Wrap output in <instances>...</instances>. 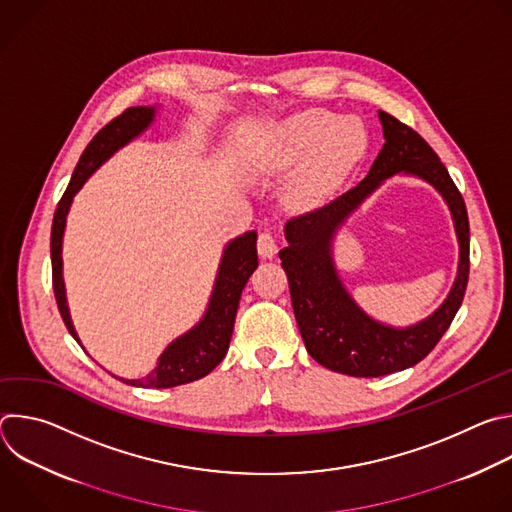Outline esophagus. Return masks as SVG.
<instances>
[{
  "mask_svg": "<svg viewBox=\"0 0 512 512\" xmlns=\"http://www.w3.org/2000/svg\"><path fill=\"white\" fill-rule=\"evenodd\" d=\"M257 251H259V257L261 259H273L275 253H277V243H275V237L269 233V231H263L257 239Z\"/></svg>",
  "mask_w": 512,
  "mask_h": 512,
  "instance_id": "34e87169",
  "label": "esophagus"
}]
</instances>
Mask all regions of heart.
Returning <instances> with one entry per match:
<instances>
[{"mask_svg": "<svg viewBox=\"0 0 512 512\" xmlns=\"http://www.w3.org/2000/svg\"><path fill=\"white\" fill-rule=\"evenodd\" d=\"M364 148L367 131L356 117L308 109L275 127L265 143L263 168L281 174L303 164L285 186V204L306 212L336 190Z\"/></svg>", "mask_w": 512, "mask_h": 512, "instance_id": "b5f03b06", "label": "heart"}]
</instances>
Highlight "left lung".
<instances>
[{
  "label": "left lung",
  "instance_id": "obj_1",
  "mask_svg": "<svg viewBox=\"0 0 512 512\" xmlns=\"http://www.w3.org/2000/svg\"><path fill=\"white\" fill-rule=\"evenodd\" d=\"M385 143L369 174L330 204L291 218L279 251L289 281L291 306L310 356L322 367L348 377H383L423 360L450 328L462 306L470 269V227L462 194L427 141L393 115L379 111ZM417 177L447 202L459 241V269L447 300L409 327L373 319L351 298L335 260L333 241L347 218L387 179Z\"/></svg>",
  "mask_w": 512,
  "mask_h": 512
}]
</instances>
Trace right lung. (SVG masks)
<instances>
[{
	"mask_svg": "<svg viewBox=\"0 0 512 512\" xmlns=\"http://www.w3.org/2000/svg\"><path fill=\"white\" fill-rule=\"evenodd\" d=\"M158 111H160V105L131 107L123 111L117 119H113L109 125H105L87 145V150L83 152L75 172H72L68 188L62 194L58 208L54 212L52 235H50L54 296L70 336L75 338L81 346L83 342L70 318L64 275H62V239L66 229V216L70 212L72 200H75V196L85 186V182L109 158H113L121 148H125L127 143H131L133 139H137L139 135L148 131L154 125ZM257 265H259L257 231H247L231 239L223 249L221 263H218L216 277L212 283L210 298L200 320L190 330L176 336L164 348V352L158 356L156 367L145 377L125 379L113 373L111 375L131 387H145V389H168V387L186 385L206 377L216 364L225 358L229 350L243 287L249 281L251 273L257 269Z\"/></svg>",
	"mask_w": 512,
	"mask_h": 512,
	"instance_id": "1",
	"label": "right lung"
}]
</instances>
